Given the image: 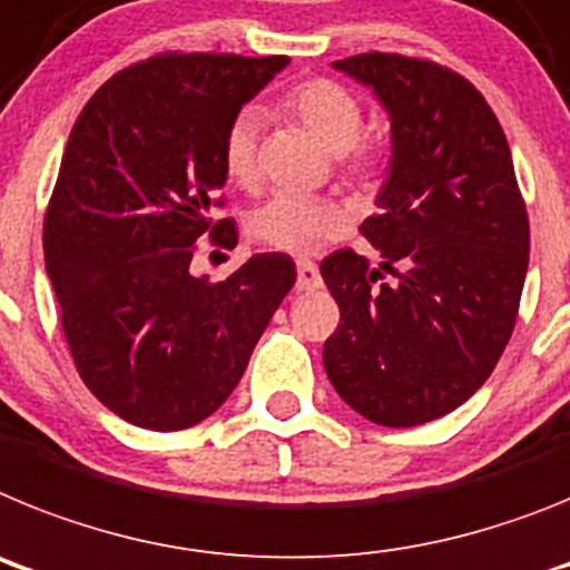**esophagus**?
I'll return each mask as SVG.
<instances>
[{
    "label": "esophagus",
    "mask_w": 570,
    "mask_h": 570,
    "mask_svg": "<svg viewBox=\"0 0 570 570\" xmlns=\"http://www.w3.org/2000/svg\"><path fill=\"white\" fill-rule=\"evenodd\" d=\"M321 284H324V281H321V272H318V266L313 264V261H298V289L301 292H315V289H321Z\"/></svg>",
    "instance_id": "obj_1"
}]
</instances>
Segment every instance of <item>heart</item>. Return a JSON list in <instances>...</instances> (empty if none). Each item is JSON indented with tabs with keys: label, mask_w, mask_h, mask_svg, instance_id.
Returning a JSON list of instances; mask_svg holds the SVG:
<instances>
[{
	"label": "heart",
	"mask_w": 570,
	"mask_h": 570,
	"mask_svg": "<svg viewBox=\"0 0 570 570\" xmlns=\"http://www.w3.org/2000/svg\"><path fill=\"white\" fill-rule=\"evenodd\" d=\"M286 114L341 155V171L355 186H375L390 166V142L381 135L361 137L364 106L358 94L330 77L298 82L281 100ZM257 135L261 117L255 108H240L229 120L220 142L224 171L235 186L252 189L257 183ZM346 212L330 197L281 191L264 200L249 215V235L257 244L286 255H313L321 246L341 237Z\"/></svg>",
	"instance_id": "b5f03b06"
}]
</instances>
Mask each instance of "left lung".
Here are the masks:
<instances>
[{
    "instance_id": "1",
    "label": "left lung",
    "mask_w": 570,
    "mask_h": 570,
    "mask_svg": "<svg viewBox=\"0 0 570 570\" xmlns=\"http://www.w3.org/2000/svg\"><path fill=\"white\" fill-rule=\"evenodd\" d=\"M335 68L390 111L393 166L381 212L361 224L384 257L379 269L353 249L321 264L341 309L324 367L355 413L415 428L468 402L502 358L531 224L502 126L470 79L433 59L381 51Z\"/></svg>"
}]
</instances>
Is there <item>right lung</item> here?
Masks as SVG:
<instances>
[{"instance_id": "obj_1", "label": "right lung", "mask_w": 570, "mask_h": 570, "mask_svg": "<svg viewBox=\"0 0 570 570\" xmlns=\"http://www.w3.org/2000/svg\"><path fill=\"white\" fill-rule=\"evenodd\" d=\"M289 57L166 51L106 79L68 137L46 266L79 379L146 430H186L229 399L286 292L284 252L226 281L189 272L203 235L235 249L220 142Z\"/></svg>"}]
</instances>
